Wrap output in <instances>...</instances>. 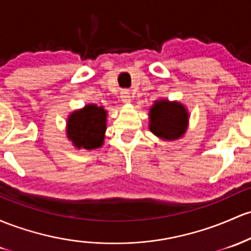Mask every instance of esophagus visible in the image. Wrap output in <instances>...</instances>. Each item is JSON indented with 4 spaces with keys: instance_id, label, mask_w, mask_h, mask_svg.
Masks as SVG:
<instances>
[{
    "instance_id": "1",
    "label": "esophagus",
    "mask_w": 251,
    "mask_h": 251,
    "mask_svg": "<svg viewBox=\"0 0 251 251\" xmlns=\"http://www.w3.org/2000/svg\"><path fill=\"white\" fill-rule=\"evenodd\" d=\"M120 98H121V101H123V102H131V95H130V92H128V90H123V92H121V95H120Z\"/></svg>"
}]
</instances>
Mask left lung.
Listing matches in <instances>:
<instances>
[{
  "mask_svg": "<svg viewBox=\"0 0 251 251\" xmlns=\"http://www.w3.org/2000/svg\"><path fill=\"white\" fill-rule=\"evenodd\" d=\"M188 114L181 103L156 101L150 111V131L164 139H177L184 133Z\"/></svg>",
  "mask_w": 251,
  "mask_h": 251,
  "instance_id": "8db88e82",
  "label": "left lung"
}]
</instances>
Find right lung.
<instances>
[{
  "label": "right lung",
  "mask_w": 251,
  "mask_h": 251,
  "mask_svg": "<svg viewBox=\"0 0 251 251\" xmlns=\"http://www.w3.org/2000/svg\"><path fill=\"white\" fill-rule=\"evenodd\" d=\"M107 112L96 104H87L81 111L74 112L68 120V138L76 148L87 150L101 147L106 131Z\"/></svg>",
  "instance_id": "add662e5"
}]
</instances>
